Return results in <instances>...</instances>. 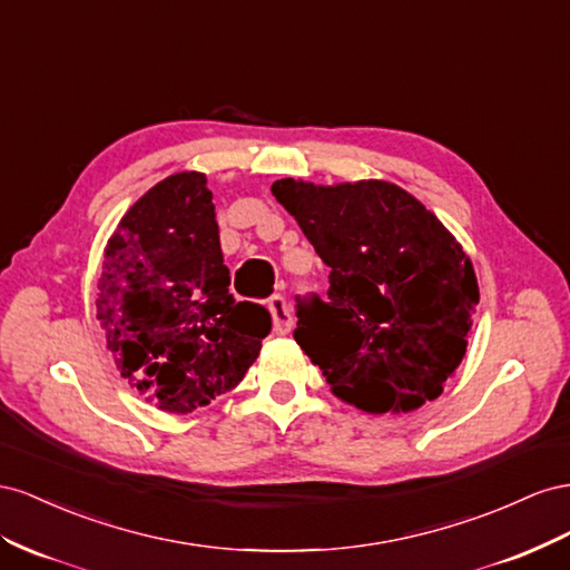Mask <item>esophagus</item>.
I'll return each mask as SVG.
<instances>
[{"label":"esophagus","mask_w":570,"mask_h":570,"mask_svg":"<svg viewBox=\"0 0 570 570\" xmlns=\"http://www.w3.org/2000/svg\"><path fill=\"white\" fill-rule=\"evenodd\" d=\"M269 311H272V320H274V332L284 336L294 327V315H291V305L286 303L284 296H274L269 301Z\"/></svg>","instance_id":"34e87169"}]
</instances>
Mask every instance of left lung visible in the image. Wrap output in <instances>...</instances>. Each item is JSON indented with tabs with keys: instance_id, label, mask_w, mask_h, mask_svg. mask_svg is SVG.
<instances>
[{
	"instance_id": "obj_1",
	"label": "left lung",
	"mask_w": 570,
	"mask_h": 570,
	"mask_svg": "<svg viewBox=\"0 0 570 570\" xmlns=\"http://www.w3.org/2000/svg\"><path fill=\"white\" fill-rule=\"evenodd\" d=\"M330 272L298 301V346L332 392L367 413H409L444 392L480 303L461 243L396 184H272Z\"/></svg>"
}]
</instances>
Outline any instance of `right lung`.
<instances>
[{
  "instance_id": "obj_1",
  "label": "right lung",
  "mask_w": 570,
  "mask_h": 570,
  "mask_svg": "<svg viewBox=\"0 0 570 570\" xmlns=\"http://www.w3.org/2000/svg\"><path fill=\"white\" fill-rule=\"evenodd\" d=\"M200 171L153 186L105 248L97 320L121 377L167 413H193L246 377L272 330L236 301Z\"/></svg>"
}]
</instances>
